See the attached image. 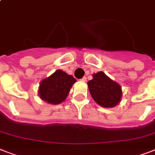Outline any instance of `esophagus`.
I'll return each mask as SVG.
<instances>
[{
    "mask_svg": "<svg viewBox=\"0 0 155 155\" xmlns=\"http://www.w3.org/2000/svg\"><path fill=\"white\" fill-rule=\"evenodd\" d=\"M80 81H82V82H86L87 81V78L86 77H83L81 80H80Z\"/></svg>",
    "mask_w": 155,
    "mask_h": 155,
    "instance_id": "esophagus-1",
    "label": "esophagus"
}]
</instances>
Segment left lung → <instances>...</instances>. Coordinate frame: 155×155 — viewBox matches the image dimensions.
<instances>
[{
    "mask_svg": "<svg viewBox=\"0 0 155 155\" xmlns=\"http://www.w3.org/2000/svg\"><path fill=\"white\" fill-rule=\"evenodd\" d=\"M87 86L95 102L104 108H113L120 102L122 97L120 85L103 71L93 74L92 80L87 82Z\"/></svg>",
    "mask_w": 155,
    "mask_h": 155,
    "instance_id": "1",
    "label": "left lung"
}]
</instances>
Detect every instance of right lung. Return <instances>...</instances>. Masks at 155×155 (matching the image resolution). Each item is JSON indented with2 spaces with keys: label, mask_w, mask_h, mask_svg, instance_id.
Segmentation results:
<instances>
[{
  "label": "right lung",
  "mask_w": 155,
  "mask_h": 155,
  "mask_svg": "<svg viewBox=\"0 0 155 155\" xmlns=\"http://www.w3.org/2000/svg\"><path fill=\"white\" fill-rule=\"evenodd\" d=\"M76 80L62 70H56L53 74L40 82L38 96L41 100L51 104L64 101Z\"/></svg>",
  "instance_id": "1"
}]
</instances>
